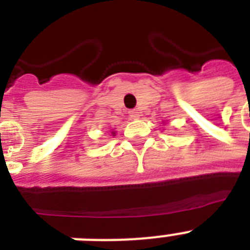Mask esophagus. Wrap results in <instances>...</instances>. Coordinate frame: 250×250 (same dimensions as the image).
<instances>
[{
  "label": "esophagus",
  "instance_id": "34e87169",
  "mask_svg": "<svg viewBox=\"0 0 250 250\" xmlns=\"http://www.w3.org/2000/svg\"><path fill=\"white\" fill-rule=\"evenodd\" d=\"M128 115H129V118H132V119H137V118L141 117V111H139L137 109H133L129 111Z\"/></svg>",
  "mask_w": 250,
  "mask_h": 250
}]
</instances>
